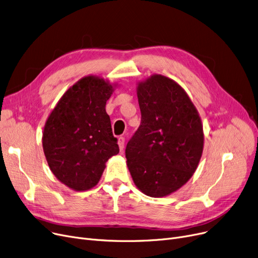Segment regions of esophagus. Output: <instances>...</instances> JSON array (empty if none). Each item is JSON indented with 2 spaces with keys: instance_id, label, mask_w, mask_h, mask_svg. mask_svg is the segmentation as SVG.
Instances as JSON below:
<instances>
[{
  "instance_id": "esophagus-1",
  "label": "esophagus",
  "mask_w": 258,
  "mask_h": 258,
  "mask_svg": "<svg viewBox=\"0 0 258 258\" xmlns=\"http://www.w3.org/2000/svg\"><path fill=\"white\" fill-rule=\"evenodd\" d=\"M117 144H118V147H119V150L122 151L125 148V138L122 137H119L118 140H117Z\"/></svg>"
}]
</instances>
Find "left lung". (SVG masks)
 Instances as JSON below:
<instances>
[{
	"instance_id": "1",
	"label": "left lung",
	"mask_w": 258,
	"mask_h": 258,
	"mask_svg": "<svg viewBox=\"0 0 258 258\" xmlns=\"http://www.w3.org/2000/svg\"><path fill=\"white\" fill-rule=\"evenodd\" d=\"M142 124L126 147L130 174L144 194L164 198L192 177L204 150L198 109L175 81L152 75L137 84Z\"/></svg>"
}]
</instances>
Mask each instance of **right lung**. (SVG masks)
I'll list each match as a JSON object with an SVG mask.
<instances>
[{
  "label": "right lung",
  "instance_id": "add662e5",
  "mask_svg": "<svg viewBox=\"0 0 258 258\" xmlns=\"http://www.w3.org/2000/svg\"><path fill=\"white\" fill-rule=\"evenodd\" d=\"M117 84L86 76L62 95L43 131V150L54 176L68 188L86 191L100 181L106 163L119 152L106 103Z\"/></svg>",
  "mask_w": 258,
  "mask_h": 258
}]
</instances>
